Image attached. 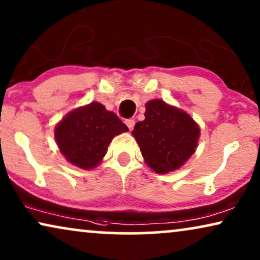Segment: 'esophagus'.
<instances>
[{
	"label": "esophagus",
	"mask_w": 260,
	"mask_h": 260,
	"mask_svg": "<svg viewBox=\"0 0 260 260\" xmlns=\"http://www.w3.org/2000/svg\"><path fill=\"white\" fill-rule=\"evenodd\" d=\"M125 124H126V126L129 127V130H133L135 126V119H131V118L125 119Z\"/></svg>",
	"instance_id": "1"
}]
</instances>
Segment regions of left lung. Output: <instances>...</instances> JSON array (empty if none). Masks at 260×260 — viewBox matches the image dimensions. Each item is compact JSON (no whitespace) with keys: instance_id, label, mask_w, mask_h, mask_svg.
I'll use <instances>...</instances> for the list:
<instances>
[{"instance_id":"1","label":"left lung","mask_w":260,"mask_h":260,"mask_svg":"<svg viewBox=\"0 0 260 260\" xmlns=\"http://www.w3.org/2000/svg\"><path fill=\"white\" fill-rule=\"evenodd\" d=\"M144 116L133 136L145 163L157 174L179 169L197 150L200 127L187 112L161 99L149 101Z\"/></svg>"}]
</instances>
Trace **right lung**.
I'll use <instances>...</instances> for the list:
<instances>
[{"label": "right lung", "mask_w": 260, "mask_h": 260, "mask_svg": "<svg viewBox=\"0 0 260 260\" xmlns=\"http://www.w3.org/2000/svg\"><path fill=\"white\" fill-rule=\"evenodd\" d=\"M125 131L129 129L116 113L92 102L67 113L55 126L54 137L71 165L88 170L101 163L112 138Z\"/></svg>", "instance_id": "right-lung-1"}]
</instances>
